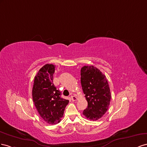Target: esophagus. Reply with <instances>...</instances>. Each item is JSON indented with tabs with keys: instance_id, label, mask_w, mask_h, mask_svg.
<instances>
[{
	"instance_id": "esophagus-1",
	"label": "esophagus",
	"mask_w": 147,
	"mask_h": 147,
	"mask_svg": "<svg viewBox=\"0 0 147 147\" xmlns=\"http://www.w3.org/2000/svg\"><path fill=\"white\" fill-rule=\"evenodd\" d=\"M71 100H73V101H76V100H77L78 98L76 97V95H73L71 96Z\"/></svg>"
}]
</instances>
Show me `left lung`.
<instances>
[{
    "label": "left lung",
    "mask_w": 147,
    "mask_h": 147,
    "mask_svg": "<svg viewBox=\"0 0 147 147\" xmlns=\"http://www.w3.org/2000/svg\"><path fill=\"white\" fill-rule=\"evenodd\" d=\"M81 76L82 88L88 103L83 115L89 120H98L105 115L110 105L111 93L107 79L94 66H83Z\"/></svg>",
    "instance_id": "8db88e82"
}]
</instances>
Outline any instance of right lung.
I'll use <instances>...</instances> for the list:
<instances>
[{
    "mask_svg": "<svg viewBox=\"0 0 147 147\" xmlns=\"http://www.w3.org/2000/svg\"><path fill=\"white\" fill-rule=\"evenodd\" d=\"M55 66L46 64L34 78L32 95L33 102L40 117L49 124L61 121L69 100L61 97V92L53 83Z\"/></svg>",
    "mask_w": 147,
    "mask_h": 147,
    "instance_id": "add662e5",
    "label": "right lung"
}]
</instances>
